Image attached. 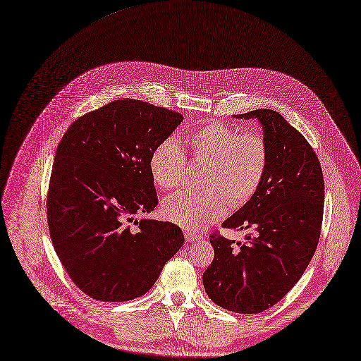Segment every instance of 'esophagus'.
<instances>
[{
	"label": "esophagus",
	"mask_w": 361,
	"mask_h": 361,
	"mask_svg": "<svg viewBox=\"0 0 361 361\" xmlns=\"http://www.w3.org/2000/svg\"><path fill=\"white\" fill-rule=\"evenodd\" d=\"M202 237L195 234V233H190V231H185V240L188 242H195V240H200Z\"/></svg>",
	"instance_id": "obj_1"
}]
</instances>
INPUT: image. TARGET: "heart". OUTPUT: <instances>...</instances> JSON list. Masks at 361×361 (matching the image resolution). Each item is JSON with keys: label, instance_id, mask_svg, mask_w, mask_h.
Segmentation results:
<instances>
[{"label": "heart", "instance_id": "obj_1", "mask_svg": "<svg viewBox=\"0 0 361 361\" xmlns=\"http://www.w3.org/2000/svg\"><path fill=\"white\" fill-rule=\"evenodd\" d=\"M192 159L204 164L202 193L180 192L166 197L162 216L186 230H202L224 217L228 206L246 204L259 189L267 168V145L259 134H240L221 121H206L186 135ZM157 186L172 190L182 183L186 157L173 140L158 144L149 155Z\"/></svg>", "mask_w": 361, "mask_h": 361}]
</instances>
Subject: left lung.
I'll return each mask as SVG.
<instances>
[{
  "label": "left lung",
  "instance_id": "obj_1",
  "mask_svg": "<svg viewBox=\"0 0 361 361\" xmlns=\"http://www.w3.org/2000/svg\"><path fill=\"white\" fill-rule=\"evenodd\" d=\"M234 118L262 126L267 168L250 200L223 223L250 234L243 242L210 237L214 259L203 286L221 308L259 314L279 302L310 264L321 234L325 185L315 151L280 114L257 109Z\"/></svg>",
  "mask_w": 361,
  "mask_h": 361
}]
</instances>
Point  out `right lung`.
Wrapping results in <instances>:
<instances>
[{"instance_id":"right-lung-1","label":"right lung","mask_w":361,"mask_h":361,"mask_svg":"<svg viewBox=\"0 0 361 361\" xmlns=\"http://www.w3.org/2000/svg\"><path fill=\"white\" fill-rule=\"evenodd\" d=\"M182 121L173 111L119 99L77 119L59 142L47 195L50 238L74 284L94 300L144 295L185 242L172 223L135 220L158 204L149 155Z\"/></svg>"}]
</instances>
